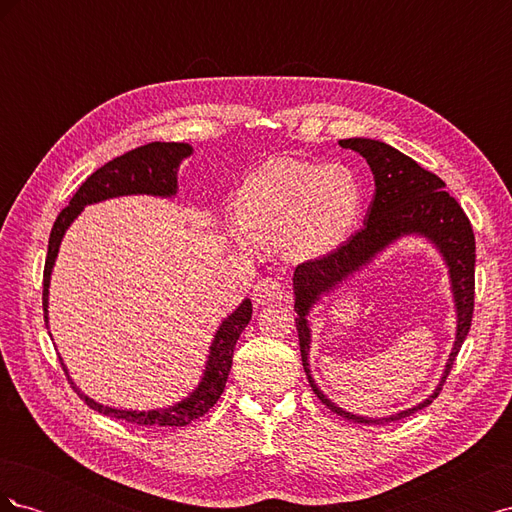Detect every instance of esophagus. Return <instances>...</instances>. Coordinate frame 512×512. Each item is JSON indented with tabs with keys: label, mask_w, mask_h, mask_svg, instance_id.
I'll return each mask as SVG.
<instances>
[{
	"label": "esophagus",
	"mask_w": 512,
	"mask_h": 512,
	"mask_svg": "<svg viewBox=\"0 0 512 512\" xmlns=\"http://www.w3.org/2000/svg\"><path fill=\"white\" fill-rule=\"evenodd\" d=\"M252 299L256 305H273L286 299V286L284 282L275 280V277H265L254 286Z\"/></svg>",
	"instance_id": "34e87169"
}]
</instances>
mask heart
Here are the masks:
<instances>
[{"label": "heart", "mask_w": 512, "mask_h": 512, "mask_svg": "<svg viewBox=\"0 0 512 512\" xmlns=\"http://www.w3.org/2000/svg\"><path fill=\"white\" fill-rule=\"evenodd\" d=\"M361 209V183L348 166L277 158L245 179L235 218L243 239L314 258L348 239Z\"/></svg>", "instance_id": "obj_1"}]
</instances>
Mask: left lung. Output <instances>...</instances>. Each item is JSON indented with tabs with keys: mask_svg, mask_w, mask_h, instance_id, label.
Here are the masks:
<instances>
[{
	"mask_svg": "<svg viewBox=\"0 0 512 512\" xmlns=\"http://www.w3.org/2000/svg\"><path fill=\"white\" fill-rule=\"evenodd\" d=\"M344 149H352L367 160L376 181V194L365 215V226L354 235L329 252L314 260H305L294 269V312H297V331L303 369L307 374L309 386L318 395V399L337 416H344L354 423L380 425L399 421L418 410L427 408L442 391V386L451 374L455 356L461 350L466 339L472 314H474V262H476V243L468 215L463 213L457 200L444 190V181L418 166L412 158L393 149L391 145L371 141V138H346L339 141ZM421 234L436 244L452 275V289L458 309V335L452 354L445 368L441 384L429 400L414 409H409L393 417L367 419L346 413L326 399L311 378L308 371L306 354L311 332L308 331L306 314L324 291H330L337 283L345 281L356 270H360L367 261L375 257L386 244L399 236Z\"/></svg>",
	"mask_w": 512,
	"mask_h": 512,
	"instance_id": "obj_1",
	"label": "left lung"
}]
</instances>
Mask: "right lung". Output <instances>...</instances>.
Segmentation results:
<instances>
[{
	"label": "right lung",
	"instance_id": "1",
	"mask_svg": "<svg viewBox=\"0 0 512 512\" xmlns=\"http://www.w3.org/2000/svg\"><path fill=\"white\" fill-rule=\"evenodd\" d=\"M192 147L185 143H149L143 147H136L123 156L111 160L98 168L94 175H89L76 194L72 196L70 205L61 209L57 220L51 230L49 239V254L44 262V290H42V307H44V322L49 324V284H51V271L55 265V258L59 252V243L64 239L68 226L74 222L76 215L83 211L85 205L100 203L106 198L115 196H128V194H151V196H175L177 194V168L183 158H188ZM252 320V301L245 299L237 312H232L222 324L211 344L209 361L205 367L203 380H200L198 389L185 397L175 406L160 408V410H117L98 404V401L89 399L85 393L76 389L70 380L72 389L76 391L85 404L100 414L121 418V421L136 423V425H156V427H185L196 418L207 414L215 401L224 393V386L232 367V354H235V344L247 322ZM64 365V363H61ZM64 371L68 369L64 365Z\"/></svg>",
	"mask_w": 512,
	"mask_h": 512
}]
</instances>
